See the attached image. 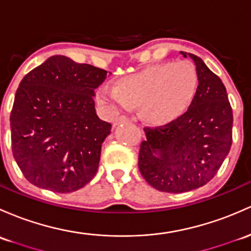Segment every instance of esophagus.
Segmentation results:
<instances>
[{"instance_id": "esophagus-1", "label": "esophagus", "mask_w": 251, "mask_h": 251, "mask_svg": "<svg viewBox=\"0 0 251 251\" xmlns=\"http://www.w3.org/2000/svg\"><path fill=\"white\" fill-rule=\"evenodd\" d=\"M125 122H129V117H126V116H120V117H116L114 120V126Z\"/></svg>"}]
</instances>
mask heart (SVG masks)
<instances>
[{
    "instance_id": "obj_1",
    "label": "heart",
    "mask_w": 251,
    "mask_h": 251,
    "mask_svg": "<svg viewBox=\"0 0 251 251\" xmlns=\"http://www.w3.org/2000/svg\"><path fill=\"white\" fill-rule=\"evenodd\" d=\"M198 90L199 74L191 62H165L122 77L116 87L103 86L98 99L114 111L140 105L145 122L165 126L188 111Z\"/></svg>"
}]
</instances>
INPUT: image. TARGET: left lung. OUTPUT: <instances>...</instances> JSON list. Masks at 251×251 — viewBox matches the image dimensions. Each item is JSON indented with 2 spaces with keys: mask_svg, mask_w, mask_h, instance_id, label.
Returning <instances> with one entry per match:
<instances>
[{
  "mask_svg": "<svg viewBox=\"0 0 251 251\" xmlns=\"http://www.w3.org/2000/svg\"><path fill=\"white\" fill-rule=\"evenodd\" d=\"M189 56L199 74V90L182 117L157 128H144L139 169L150 185L164 193H184L208 183L232 145L233 115L226 88L204 62Z\"/></svg>",
  "mask_w": 251,
  "mask_h": 251,
  "instance_id": "1",
  "label": "left lung"
}]
</instances>
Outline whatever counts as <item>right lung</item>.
Segmentation results:
<instances>
[{
  "label": "right lung",
  "instance_id": "obj_1",
  "mask_svg": "<svg viewBox=\"0 0 251 251\" xmlns=\"http://www.w3.org/2000/svg\"><path fill=\"white\" fill-rule=\"evenodd\" d=\"M106 76L104 69L56 55L21 80L10 112L12 151L29 183L64 194L93 179L111 130L93 99Z\"/></svg>",
  "mask_w": 251,
  "mask_h": 251
}]
</instances>
